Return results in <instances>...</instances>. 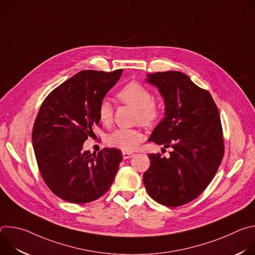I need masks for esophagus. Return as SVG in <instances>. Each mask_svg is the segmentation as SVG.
Listing matches in <instances>:
<instances>
[{"instance_id": "obj_1", "label": "esophagus", "mask_w": 255, "mask_h": 255, "mask_svg": "<svg viewBox=\"0 0 255 255\" xmlns=\"http://www.w3.org/2000/svg\"><path fill=\"white\" fill-rule=\"evenodd\" d=\"M132 156H134L133 153H130V152H123V158H124V159H128V158H130V157H132Z\"/></svg>"}]
</instances>
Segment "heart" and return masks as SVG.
Wrapping results in <instances>:
<instances>
[{
    "label": "heart",
    "instance_id": "b5f03b06",
    "mask_svg": "<svg viewBox=\"0 0 255 255\" xmlns=\"http://www.w3.org/2000/svg\"><path fill=\"white\" fill-rule=\"evenodd\" d=\"M116 97L121 103L136 109V121L144 126L156 124L162 115V109L153 100L151 91L137 82L126 84L117 93ZM98 118L104 126H110L113 123L114 111L110 103L107 101L100 103ZM143 139L144 136L139 130L117 129L107 136L106 142L111 147L119 148L124 152H132L138 148Z\"/></svg>",
    "mask_w": 255,
    "mask_h": 255
}]
</instances>
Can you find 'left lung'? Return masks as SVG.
I'll return each instance as SVG.
<instances>
[{
    "mask_svg": "<svg viewBox=\"0 0 255 255\" xmlns=\"http://www.w3.org/2000/svg\"><path fill=\"white\" fill-rule=\"evenodd\" d=\"M148 83L159 89L165 117L150 141L172 147L170 156L150 153L143 174L148 195L167 207H179L198 198L214 178L224 156L219 110L211 94L180 71L148 74Z\"/></svg>",
    "mask_w": 255,
    "mask_h": 255,
    "instance_id": "1",
    "label": "left lung"
}]
</instances>
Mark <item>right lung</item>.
Masks as SVG:
<instances>
[{"mask_svg":"<svg viewBox=\"0 0 255 255\" xmlns=\"http://www.w3.org/2000/svg\"><path fill=\"white\" fill-rule=\"evenodd\" d=\"M122 71L82 70L41 104L32 130L36 161L49 190L66 202H93L113 184L122 161L120 150L104 148L91 154L83 145L100 124L99 105Z\"/></svg>","mask_w":255,"mask_h":255,"instance_id":"add662e5","label":"right lung"}]
</instances>
